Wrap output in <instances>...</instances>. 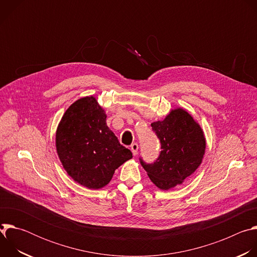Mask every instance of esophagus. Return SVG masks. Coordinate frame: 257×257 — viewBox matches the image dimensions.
I'll use <instances>...</instances> for the list:
<instances>
[{
    "mask_svg": "<svg viewBox=\"0 0 257 257\" xmlns=\"http://www.w3.org/2000/svg\"><path fill=\"white\" fill-rule=\"evenodd\" d=\"M130 148H131V152H132L133 156H136L138 154V149H139L138 144L137 143H132Z\"/></svg>",
    "mask_w": 257,
    "mask_h": 257,
    "instance_id": "1",
    "label": "esophagus"
}]
</instances>
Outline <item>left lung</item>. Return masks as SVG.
<instances>
[{
    "mask_svg": "<svg viewBox=\"0 0 257 257\" xmlns=\"http://www.w3.org/2000/svg\"><path fill=\"white\" fill-rule=\"evenodd\" d=\"M153 131L161 142L159 158L140 164L155 184L168 190L184 181L201 164L205 138L200 126L183 108L173 109L164 121L154 122Z\"/></svg>",
    "mask_w": 257,
    "mask_h": 257,
    "instance_id": "8db88e82",
    "label": "left lung"
}]
</instances>
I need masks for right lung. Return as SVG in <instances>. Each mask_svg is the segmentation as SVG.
I'll return each instance as SVG.
<instances>
[{
  "label": "right lung",
  "instance_id": "add662e5",
  "mask_svg": "<svg viewBox=\"0 0 257 257\" xmlns=\"http://www.w3.org/2000/svg\"><path fill=\"white\" fill-rule=\"evenodd\" d=\"M106 116L93 96L72 103L56 134L58 156L67 173L79 184L99 189L115 170L132 158L105 123Z\"/></svg>",
  "mask_w": 257,
  "mask_h": 257
}]
</instances>
